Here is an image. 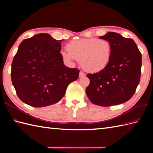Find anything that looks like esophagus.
Here are the masks:
<instances>
[{
  "instance_id": "34e87169",
  "label": "esophagus",
  "mask_w": 153,
  "mask_h": 153,
  "mask_svg": "<svg viewBox=\"0 0 153 153\" xmlns=\"http://www.w3.org/2000/svg\"><path fill=\"white\" fill-rule=\"evenodd\" d=\"M85 76V73H84L83 71H81L80 72H79V77H84Z\"/></svg>"
}]
</instances>
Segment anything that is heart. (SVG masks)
<instances>
[{
    "label": "heart",
    "mask_w": 153,
    "mask_h": 153,
    "mask_svg": "<svg viewBox=\"0 0 153 153\" xmlns=\"http://www.w3.org/2000/svg\"><path fill=\"white\" fill-rule=\"evenodd\" d=\"M66 49L68 53H62L64 59L69 62L76 59L90 73L103 70L111 58V45L106 39L89 38L72 41L67 45Z\"/></svg>",
    "instance_id": "b5f03b06"
}]
</instances>
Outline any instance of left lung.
Here are the masks:
<instances>
[{
    "mask_svg": "<svg viewBox=\"0 0 153 153\" xmlns=\"http://www.w3.org/2000/svg\"><path fill=\"white\" fill-rule=\"evenodd\" d=\"M111 45V58L103 70L89 74V85L85 92L96 105L110 106L130 99L140 81L141 54L132 39L114 32L99 37Z\"/></svg>",
    "mask_w": 153,
    "mask_h": 153,
    "instance_id": "8db88e82",
    "label": "left lung"
}]
</instances>
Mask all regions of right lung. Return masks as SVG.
Wrapping results in <instances>:
<instances>
[{
	"label": "right lung",
	"mask_w": 153,
	"mask_h": 153,
	"mask_svg": "<svg viewBox=\"0 0 153 153\" xmlns=\"http://www.w3.org/2000/svg\"><path fill=\"white\" fill-rule=\"evenodd\" d=\"M62 41L39 33L19 45L12 63L11 79L22 101L33 107L53 105L78 78L79 70L64 64L60 53Z\"/></svg>",
	"instance_id": "1"
}]
</instances>
